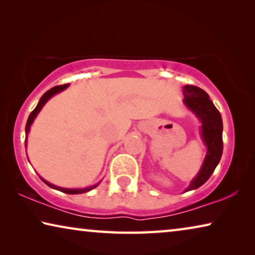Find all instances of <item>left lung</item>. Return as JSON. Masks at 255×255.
Returning <instances> with one entry per match:
<instances>
[{
	"label": "left lung",
	"mask_w": 255,
	"mask_h": 255,
	"mask_svg": "<svg viewBox=\"0 0 255 255\" xmlns=\"http://www.w3.org/2000/svg\"><path fill=\"white\" fill-rule=\"evenodd\" d=\"M183 103L200 122V137L207 153L198 174L184 192L201 187L213 174L223 154V120L219 111L204 90L193 85L183 86Z\"/></svg>",
	"instance_id": "8db88e82"
}]
</instances>
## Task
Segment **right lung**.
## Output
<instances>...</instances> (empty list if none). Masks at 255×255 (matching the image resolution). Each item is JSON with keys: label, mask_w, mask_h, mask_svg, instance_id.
<instances>
[{"label": "right lung", "mask_w": 255, "mask_h": 255, "mask_svg": "<svg viewBox=\"0 0 255 255\" xmlns=\"http://www.w3.org/2000/svg\"><path fill=\"white\" fill-rule=\"evenodd\" d=\"M68 85H70V84H64V85L54 86V88H51L50 90H48V91H47V92L44 94V96H42V97L40 98V100H39V102H38L37 107L34 108L33 111L31 112V114H30L29 118H28V122H27V125H25V147H27L28 133H29V130H30V127H31V125H32V123H33V120L36 119V117L38 116V114H39L40 110L42 109V107H44V106L46 105L47 101H48L51 97H54L55 94H57V93H59V92L64 91V90H65V89H67V88H68ZM27 157H28V155H27ZM40 179H41L42 181H44V182H45L47 185H48V187L53 188V189H55V190H58V191H62V192H64V193H68V195H79V193H85V192L90 191V190H92V189H94V188H97L98 185L100 184V182H101V181H100V182H98V183L93 184V185H90V187H85V188L68 189V188H62V187H57V185L51 184V183H49V182H48V181H46L45 179H42L41 176H40Z\"/></svg>", "instance_id": "right-lung-1"}]
</instances>
